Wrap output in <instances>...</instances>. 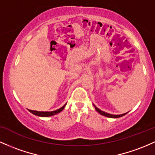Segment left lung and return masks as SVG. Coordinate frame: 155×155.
Returning <instances> with one entry per match:
<instances>
[{"instance_id":"8db88e82","label":"left lung","mask_w":155,"mask_h":155,"mask_svg":"<svg viewBox=\"0 0 155 155\" xmlns=\"http://www.w3.org/2000/svg\"><path fill=\"white\" fill-rule=\"evenodd\" d=\"M95 108H96V111L98 112V113H99L101 115H104V116H106V117H109V118H120V117H122L124 116V115H125L127 113H124V114H121V115H112V114H109V113H104V112L101 111V110H100L99 109L97 108L96 106L94 105Z\"/></svg>"}]
</instances>
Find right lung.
Wrapping results in <instances>:
<instances>
[{
  "label": "right lung",
  "mask_w": 155,
  "mask_h": 155,
  "mask_svg": "<svg viewBox=\"0 0 155 155\" xmlns=\"http://www.w3.org/2000/svg\"><path fill=\"white\" fill-rule=\"evenodd\" d=\"M65 105H66V104L64 105L63 107H62L61 108L55 110V111H51V112H40V111H35V110H29L30 113H31L32 114H34V115H37V116L48 117V116H52V115H56V114L60 113L61 111H62V110H63V109L64 108V107H65Z\"/></svg>",
  "instance_id": "1"
}]
</instances>
